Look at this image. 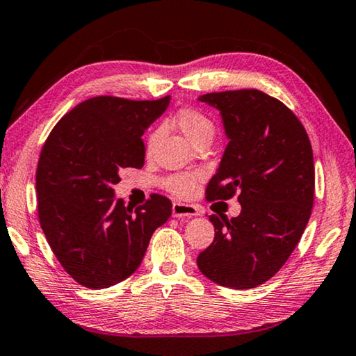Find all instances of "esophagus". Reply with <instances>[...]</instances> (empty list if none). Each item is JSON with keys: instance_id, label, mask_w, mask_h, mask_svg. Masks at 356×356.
Returning a JSON list of instances; mask_svg holds the SVG:
<instances>
[{"instance_id": "34e87169", "label": "esophagus", "mask_w": 356, "mask_h": 356, "mask_svg": "<svg viewBox=\"0 0 356 356\" xmlns=\"http://www.w3.org/2000/svg\"><path fill=\"white\" fill-rule=\"evenodd\" d=\"M200 216L198 207L193 204H185V202L176 201L172 204V217H196Z\"/></svg>"}]
</instances>
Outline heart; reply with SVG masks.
Returning a JSON list of instances; mask_svg holds the SVG:
<instances>
[{
  "instance_id": "b5f03b06",
  "label": "heart",
  "mask_w": 356,
  "mask_h": 356,
  "mask_svg": "<svg viewBox=\"0 0 356 356\" xmlns=\"http://www.w3.org/2000/svg\"><path fill=\"white\" fill-rule=\"evenodd\" d=\"M176 125L195 144H198L201 139L206 138L212 139L213 133H216V125H213L212 118L202 111L195 109V107H184V109H180L176 115ZM158 136H160V129L150 131L147 136L149 149L154 147ZM200 179L201 174L198 172H179L168 176L163 180V185H165L169 193L185 198V196L193 193L196 185L200 184Z\"/></svg>"
}]
</instances>
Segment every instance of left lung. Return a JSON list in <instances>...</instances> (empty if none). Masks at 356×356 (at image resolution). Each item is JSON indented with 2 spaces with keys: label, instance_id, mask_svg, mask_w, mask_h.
<instances>
[{
  "label": "left lung",
  "instance_id": "8db88e82",
  "mask_svg": "<svg viewBox=\"0 0 356 356\" xmlns=\"http://www.w3.org/2000/svg\"><path fill=\"white\" fill-rule=\"evenodd\" d=\"M200 101L220 111L229 139L206 200L238 195L242 209L231 220L209 217L216 238L196 263L218 285L253 289L284 266L306 229L315 190L312 145L293 111L259 90L207 93Z\"/></svg>",
  "mask_w": 356,
  "mask_h": 356
}]
</instances>
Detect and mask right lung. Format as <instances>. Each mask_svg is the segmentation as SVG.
<instances>
[{"mask_svg": "<svg viewBox=\"0 0 356 356\" xmlns=\"http://www.w3.org/2000/svg\"><path fill=\"white\" fill-rule=\"evenodd\" d=\"M169 97L134 101L95 97L60 118L36 169L39 223L67 274L87 289H107L139 268L154 231L171 217L166 196L136 209L114 198L123 168H143V134Z\"/></svg>", "mask_w": 356, "mask_h": 356, "instance_id": "obj_1", "label": "right lung"}]
</instances>
